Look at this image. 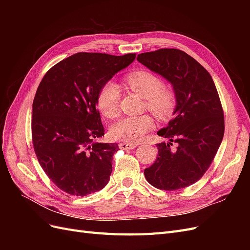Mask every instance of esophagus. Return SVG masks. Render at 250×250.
Masks as SVG:
<instances>
[{
  "instance_id": "obj_1",
  "label": "esophagus",
  "mask_w": 250,
  "mask_h": 250,
  "mask_svg": "<svg viewBox=\"0 0 250 250\" xmlns=\"http://www.w3.org/2000/svg\"><path fill=\"white\" fill-rule=\"evenodd\" d=\"M119 147L121 149H123V150H131V149H134L135 147H137V145H135V144H132V143L123 142V143L119 144Z\"/></svg>"
}]
</instances>
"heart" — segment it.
I'll return each mask as SVG.
<instances>
[{"instance_id": "1", "label": "heart", "mask_w": 250, "mask_h": 250, "mask_svg": "<svg viewBox=\"0 0 250 250\" xmlns=\"http://www.w3.org/2000/svg\"><path fill=\"white\" fill-rule=\"evenodd\" d=\"M127 86L133 93L146 99L147 108L158 119L168 118L176 103V96L172 87L164 86L162 79L146 70H139L127 75ZM120 88L112 81L104 83L97 96V106L104 117L112 119L119 112ZM153 120L148 115L125 117L120 119L110 128L113 139L129 143L140 142L145 134L153 129Z\"/></svg>"}]
</instances>
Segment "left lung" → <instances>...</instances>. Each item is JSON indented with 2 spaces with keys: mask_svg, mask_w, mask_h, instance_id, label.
Instances as JSON below:
<instances>
[{
  "mask_svg": "<svg viewBox=\"0 0 250 250\" xmlns=\"http://www.w3.org/2000/svg\"><path fill=\"white\" fill-rule=\"evenodd\" d=\"M138 62L161 75L176 96L174 118L157 134V158L144 174L150 185L165 191L187 188L207 172L221 145L224 117L213 78L186 52L161 49L142 53ZM177 144L176 148L170 146Z\"/></svg>",
  "mask_w": 250,
  "mask_h": 250,
  "instance_id": "obj_1",
  "label": "left lung"
}]
</instances>
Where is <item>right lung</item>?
<instances>
[{
  "label": "right lung",
  "mask_w": 250,
  "mask_h": 250,
  "mask_svg": "<svg viewBox=\"0 0 250 250\" xmlns=\"http://www.w3.org/2000/svg\"><path fill=\"white\" fill-rule=\"evenodd\" d=\"M135 54L80 52L44 75L32 105V141L42 170L60 190L86 196L108 184L116 143L104 135L97 96L104 83L125 69Z\"/></svg>",
  "instance_id": "1"
}]
</instances>
